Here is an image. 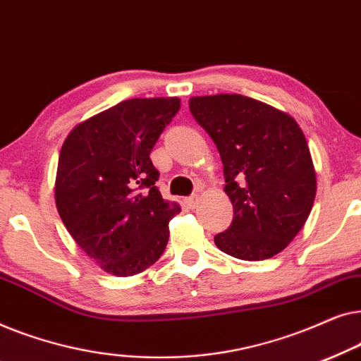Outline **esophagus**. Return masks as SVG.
I'll return each mask as SVG.
<instances>
[{
    "instance_id": "1",
    "label": "esophagus",
    "mask_w": 361,
    "mask_h": 361,
    "mask_svg": "<svg viewBox=\"0 0 361 361\" xmlns=\"http://www.w3.org/2000/svg\"><path fill=\"white\" fill-rule=\"evenodd\" d=\"M185 205L189 207V209H195V207L199 205V195L187 197V199H185Z\"/></svg>"
}]
</instances>
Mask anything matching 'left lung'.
<instances>
[{"label":"left lung","instance_id":"obj_1","mask_svg":"<svg viewBox=\"0 0 361 361\" xmlns=\"http://www.w3.org/2000/svg\"><path fill=\"white\" fill-rule=\"evenodd\" d=\"M189 108L220 152L233 205L215 245L238 259L273 258L304 226L317 190L302 130L288 113L236 93L194 97Z\"/></svg>","mask_w":361,"mask_h":361}]
</instances>
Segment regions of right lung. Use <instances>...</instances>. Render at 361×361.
I'll return each instance as SVG.
<instances>
[{
	"label": "right lung",
	"mask_w": 361,
	"mask_h": 361,
	"mask_svg": "<svg viewBox=\"0 0 361 361\" xmlns=\"http://www.w3.org/2000/svg\"><path fill=\"white\" fill-rule=\"evenodd\" d=\"M180 100L133 98L82 121L63 141L56 177L59 215L77 245L108 274L126 278L164 253L169 220L151 151Z\"/></svg>",
	"instance_id": "right-lung-1"
}]
</instances>
